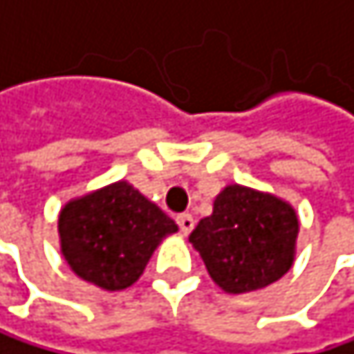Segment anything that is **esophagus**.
I'll return each mask as SVG.
<instances>
[{"instance_id": "1", "label": "esophagus", "mask_w": 354, "mask_h": 354, "mask_svg": "<svg viewBox=\"0 0 354 354\" xmlns=\"http://www.w3.org/2000/svg\"><path fill=\"white\" fill-rule=\"evenodd\" d=\"M176 223H178V227H180L183 234H191L193 227H195V218H193L189 212H183V214L176 216Z\"/></svg>"}]
</instances>
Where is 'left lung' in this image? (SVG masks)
Wrapping results in <instances>:
<instances>
[{
	"instance_id": "8db88e82",
	"label": "left lung",
	"mask_w": 354,
	"mask_h": 354,
	"mask_svg": "<svg viewBox=\"0 0 354 354\" xmlns=\"http://www.w3.org/2000/svg\"><path fill=\"white\" fill-rule=\"evenodd\" d=\"M297 231L299 223L289 203L231 185L216 195L212 214L197 223L189 242L223 291L248 293L291 270Z\"/></svg>"
}]
</instances>
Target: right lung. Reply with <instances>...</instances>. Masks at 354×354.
<instances>
[{"label": "right lung", "mask_w": 354, "mask_h": 354, "mask_svg": "<svg viewBox=\"0 0 354 354\" xmlns=\"http://www.w3.org/2000/svg\"><path fill=\"white\" fill-rule=\"evenodd\" d=\"M174 231L178 225L127 183L74 199L59 214L65 261L106 291L131 287L157 244Z\"/></svg>", "instance_id": "right-lung-1"}]
</instances>
